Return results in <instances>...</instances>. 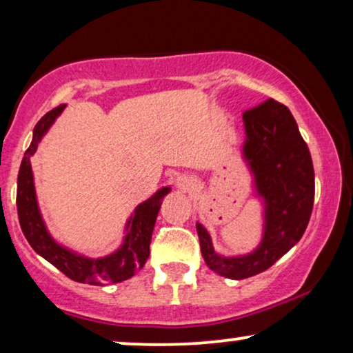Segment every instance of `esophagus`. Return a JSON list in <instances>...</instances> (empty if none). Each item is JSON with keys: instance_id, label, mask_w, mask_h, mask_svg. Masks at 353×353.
<instances>
[{"instance_id": "34e87169", "label": "esophagus", "mask_w": 353, "mask_h": 353, "mask_svg": "<svg viewBox=\"0 0 353 353\" xmlns=\"http://www.w3.org/2000/svg\"><path fill=\"white\" fill-rule=\"evenodd\" d=\"M191 185H192V181L188 175H176L175 176V186L178 188V190L188 191L191 188Z\"/></svg>"}]
</instances>
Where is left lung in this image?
Wrapping results in <instances>:
<instances>
[{"instance_id":"8db88e82","label":"left lung","mask_w":353,"mask_h":353,"mask_svg":"<svg viewBox=\"0 0 353 353\" xmlns=\"http://www.w3.org/2000/svg\"><path fill=\"white\" fill-rule=\"evenodd\" d=\"M243 156L254 173L257 196L263 199V238L241 257L215 252L210 234L196 223L207 267L230 279H244L268 270L299 243L310 220L315 199V172L307 143L286 105L274 99L243 114Z\"/></svg>"}]
</instances>
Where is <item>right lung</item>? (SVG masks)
<instances>
[{
  "instance_id": "obj_1",
  "label": "right lung",
  "mask_w": 353,
  "mask_h": 353,
  "mask_svg": "<svg viewBox=\"0 0 353 353\" xmlns=\"http://www.w3.org/2000/svg\"><path fill=\"white\" fill-rule=\"evenodd\" d=\"M64 108L65 104H61L50 110L33 128V139L23 154L17 176L19 223H21L22 233L33 250L51 265H54L67 278L74 279L77 283L96 284V286L125 281V279L132 278L134 273H138L146 263L157 214L161 210L163 196L168 194L170 188H162L134 209L133 215L130 216L127 226H125L127 234L123 238V244L110 255L101 259H90L57 244L48 233L40 209H38L30 157L35 154L41 138L45 137V133Z\"/></svg>"
}]
</instances>
